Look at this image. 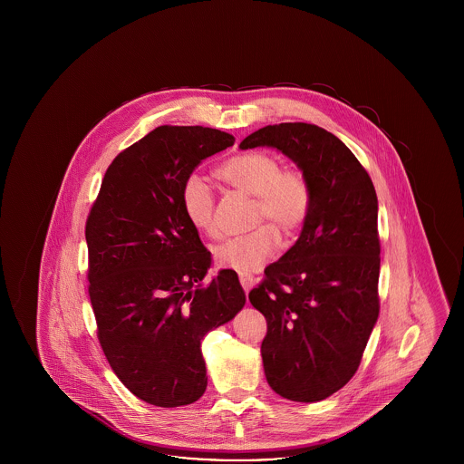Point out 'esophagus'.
<instances>
[{"label": "esophagus", "mask_w": 464, "mask_h": 464, "mask_svg": "<svg viewBox=\"0 0 464 464\" xmlns=\"http://www.w3.org/2000/svg\"><path fill=\"white\" fill-rule=\"evenodd\" d=\"M240 284H242L243 290L248 292L250 288L254 287V276H250V275H240Z\"/></svg>", "instance_id": "esophagus-1"}]
</instances>
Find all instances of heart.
I'll return each mask as SVG.
<instances>
[{
  "label": "heart",
  "mask_w": 464,
  "mask_h": 464,
  "mask_svg": "<svg viewBox=\"0 0 464 464\" xmlns=\"http://www.w3.org/2000/svg\"><path fill=\"white\" fill-rule=\"evenodd\" d=\"M233 189L254 197L252 224L261 227L216 246L218 265L242 275L259 271L280 246L284 237H294L308 221L313 207V189L301 169H282L275 156L250 151L233 156L216 170ZM180 203L188 221L198 231L216 235V197L208 182L191 174L180 189Z\"/></svg>",
  "instance_id": "b5f03b06"
}]
</instances>
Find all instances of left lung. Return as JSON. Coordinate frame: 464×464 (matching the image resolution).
<instances>
[{
    "label": "left lung",
    "mask_w": 464,
    "mask_h": 464,
    "mask_svg": "<svg viewBox=\"0 0 464 464\" xmlns=\"http://www.w3.org/2000/svg\"><path fill=\"white\" fill-rule=\"evenodd\" d=\"M276 148L309 179L313 207L299 240L250 290L265 314L267 384L294 401H320L353 377L379 316L377 197L356 156L311 123L267 125L242 150Z\"/></svg>",
    "instance_id": "obj_1"
}]
</instances>
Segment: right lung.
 Instances as JSON below:
<instances>
[{
  "mask_svg": "<svg viewBox=\"0 0 464 464\" xmlns=\"http://www.w3.org/2000/svg\"><path fill=\"white\" fill-rule=\"evenodd\" d=\"M233 144L216 129L158 127L112 160L87 219L99 343L118 379L156 407L205 393L201 339L245 304L231 269L201 284L210 252L180 203L201 160Z\"/></svg>",
  "mask_w": 464,
  "mask_h": 464,
  "instance_id": "obj_1",
  "label": "right lung"
}]
</instances>
